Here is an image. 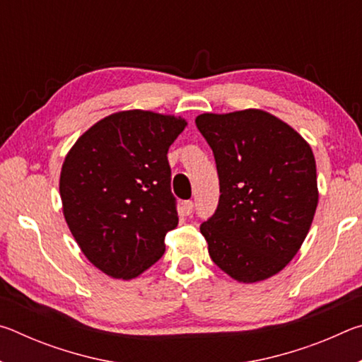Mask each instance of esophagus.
I'll use <instances>...</instances> for the list:
<instances>
[{
    "mask_svg": "<svg viewBox=\"0 0 362 362\" xmlns=\"http://www.w3.org/2000/svg\"><path fill=\"white\" fill-rule=\"evenodd\" d=\"M183 212L187 214V216H189V214L193 212V207H194V204H193V201H185V203H183Z\"/></svg>",
    "mask_w": 362,
    "mask_h": 362,
    "instance_id": "34e87169",
    "label": "esophagus"
}]
</instances>
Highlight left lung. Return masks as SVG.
I'll list each match as a JSON object with an SVG mask.
<instances>
[{
	"mask_svg": "<svg viewBox=\"0 0 362 362\" xmlns=\"http://www.w3.org/2000/svg\"><path fill=\"white\" fill-rule=\"evenodd\" d=\"M216 158L220 198L201 225L212 262L240 283L274 276L302 246L317 206L308 142L263 110L196 116Z\"/></svg>",
	"mask_w": 362,
	"mask_h": 362,
	"instance_id": "obj_1",
	"label": "left lung"
}]
</instances>
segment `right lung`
I'll list each match as a JSON object with an SVG mask.
<instances>
[{"label": "right lung", "mask_w": 362, "mask_h": 362, "mask_svg": "<svg viewBox=\"0 0 362 362\" xmlns=\"http://www.w3.org/2000/svg\"><path fill=\"white\" fill-rule=\"evenodd\" d=\"M180 116L126 110L79 137L60 170L66 225L95 268L132 279L164 254L179 223L168 150L185 129Z\"/></svg>", "instance_id": "obj_1"}]
</instances>
